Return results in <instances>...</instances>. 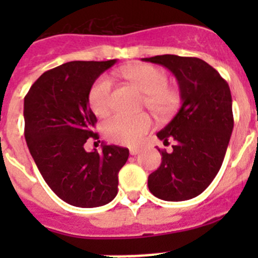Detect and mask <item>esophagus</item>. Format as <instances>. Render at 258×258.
I'll return each instance as SVG.
<instances>
[{
    "label": "esophagus",
    "instance_id": "obj_1",
    "mask_svg": "<svg viewBox=\"0 0 258 258\" xmlns=\"http://www.w3.org/2000/svg\"><path fill=\"white\" fill-rule=\"evenodd\" d=\"M140 152H141V148H139V147H131V148H130V153H131L132 156L139 155Z\"/></svg>",
    "mask_w": 258,
    "mask_h": 258
}]
</instances>
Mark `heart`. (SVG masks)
<instances>
[{
  "label": "heart",
  "mask_w": 258,
  "mask_h": 258,
  "mask_svg": "<svg viewBox=\"0 0 258 258\" xmlns=\"http://www.w3.org/2000/svg\"><path fill=\"white\" fill-rule=\"evenodd\" d=\"M118 74L145 93V106L155 116L168 118L177 112L181 105L178 90L168 86L170 79L165 71L152 64H131L123 67ZM113 81L102 75L93 82L88 92V105L93 113L100 117L107 116L112 107ZM152 126V119L147 113L116 114L105 124L108 140L119 145H139Z\"/></svg>",
  "instance_id": "obj_1"
}]
</instances>
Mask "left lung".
Masks as SVG:
<instances>
[{
	"label": "left lung",
	"instance_id": "left-lung-1",
	"mask_svg": "<svg viewBox=\"0 0 258 258\" xmlns=\"http://www.w3.org/2000/svg\"><path fill=\"white\" fill-rule=\"evenodd\" d=\"M170 70L178 81L181 108L157 137L173 139L171 153L148 176V188L165 201H186L205 191L222 166L233 130L228 83L204 59L176 54L142 58Z\"/></svg>",
	"mask_w": 258,
	"mask_h": 258
}]
</instances>
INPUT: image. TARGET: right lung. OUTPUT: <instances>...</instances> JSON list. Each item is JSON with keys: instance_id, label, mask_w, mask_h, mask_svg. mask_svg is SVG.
<instances>
[{"instance_id": "1", "label": "right lung", "mask_w": 258, "mask_h": 258, "mask_svg": "<svg viewBox=\"0 0 258 258\" xmlns=\"http://www.w3.org/2000/svg\"><path fill=\"white\" fill-rule=\"evenodd\" d=\"M116 63L72 61L48 70L31 86L23 103L25 139L31 156L49 188L76 207H98L116 197L118 172L128 150L102 145L87 152L97 118L88 106L91 86Z\"/></svg>"}]
</instances>
